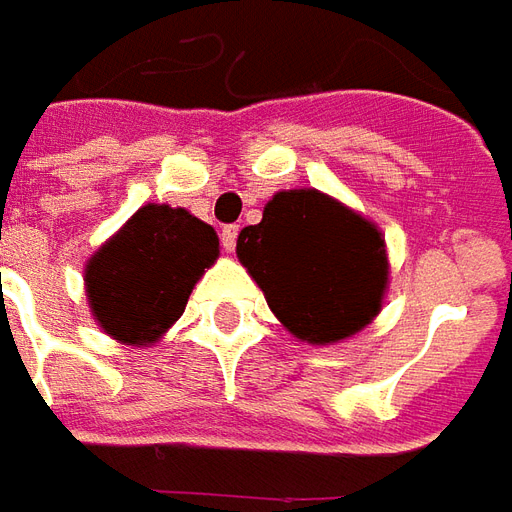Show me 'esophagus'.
<instances>
[{
    "label": "esophagus",
    "mask_w": 512,
    "mask_h": 512,
    "mask_svg": "<svg viewBox=\"0 0 512 512\" xmlns=\"http://www.w3.org/2000/svg\"><path fill=\"white\" fill-rule=\"evenodd\" d=\"M219 238H222L224 249H227V252H233L235 241H238V224H227Z\"/></svg>",
    "instance_id": "esophagus-1"
}]
</instances>
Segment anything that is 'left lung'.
Returning a JSON list of instances; mask_svg holds the SVG:
<instances>
[{
	"label": "left lung",
	"instance_id": "obj_1",
	"mask_svg": "<svg viewBox=\"0 0 512 512\" xmlns=\"http://www.w3.org/2000/svg\"><path fill=\"white\" fill-rule=\"evenodd\" d=\"M241 266L296 340L332 345L381 312L389 279L384 235L318 189L277 191L235 244Z\"/></svg>",
	"mask_w": 512,
	"mask_h": 512
}]
</instances>
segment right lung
<instances>
[{"label":"right lung","instance_id":"right-lung-1","mask_svg":"<svg viewBox=\"0 0 512 512\" xmlns=\"http://www.w3.org/2000/svg\"><path fill=\"white\" fill-rule=\"evenodd\" d=\"M219 235L183 208L147 202L84 268L95 321L123 345H150L178 321Z\"/></svg>","mask_w":512,"mask_h":512}]
</instances>
